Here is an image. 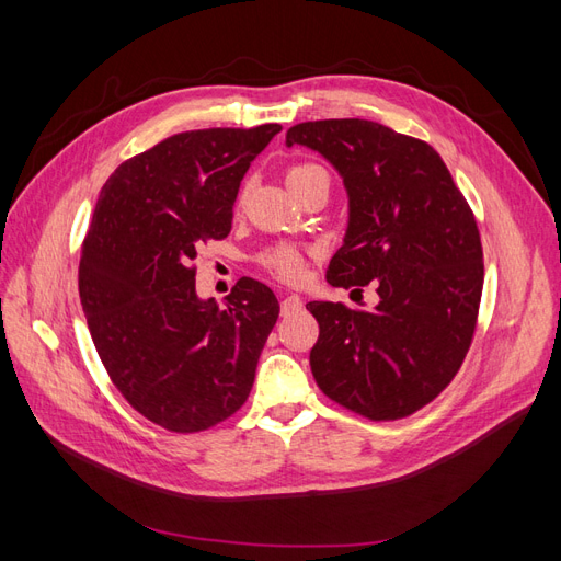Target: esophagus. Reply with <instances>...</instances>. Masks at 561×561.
Returning <instances> with one entry per match:
<instances>
[{"instance_id": "34e87169", "label": "esophagus", "mask_w": 561, "mask_h": 561, "mask_svg": "<svg viewBox=\"0 0 561 561\" xmlns=\"http://www.w3.org/2000/svg\"><path fill=\"white\" fill-rule=\"evenodd\" d=\"M301 309V299L297 295H285L280 297V313L283 316H290L297 313Z\"/></svg>"}]
</instances>
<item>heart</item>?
Segmentation results:
<instances>
[{"instance_id": "1", "label": "heart", "mask_w": 561, "mask_h": 561, "mask_svg": "<svg viewBox=\"0 0 561 561\" xmlns=\"http://www.w3.org/2000/svg\"><path fill=\"white\" fill-rule=\"evenodd\" d=\"M311 178H328V173L316 163H297L293 168H287V173H285V182L290 190H295V186L304 184ZM262 264L271 271V274L285 283H297L304 274V257H301V252L293 245L271 248L268 252L262 254Z\"/></svg>"}]
</instances>
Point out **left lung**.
Wrapping results in <instances>:
<instances>
[{"instance_id":"1","label":"left lung","mask_w":561,"mask_h":561,"mask_svg":"<svg viewBox=\"0 0 561 561\" xmlns=\"http://www.w3.org/2000/svg\"><path fill=\"white\" fill-rule=\"evenodd\" d=\"M344 178L348 229L328 266L334 287L375 285L371 311L309 301L311 371L322 393L371 421L419 412L451 383L478 325L484 262L474 215L423 140L367 118L297 124Z\"/></svg>"}]
</instances>
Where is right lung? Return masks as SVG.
<instances>
[{
  "instance_id": "1",
  "label": "right lung",
  "mask_w": 561,
  "mask_h": 561,
  "mask_svg": "<svg viewBox=\"0 0 561 561\" xmlns=\"http://www.w3.org/2000/svg\"><path fill=\"white\" fill-rule=\"evenodd\" d=\"M278 124L165 138L105 182L79 262L95 351L133 410L173 433L239 412L278 299L241 278L225 307L196 295V250L231 231L233 201Z\"/></svg>"
}]
</instances>
